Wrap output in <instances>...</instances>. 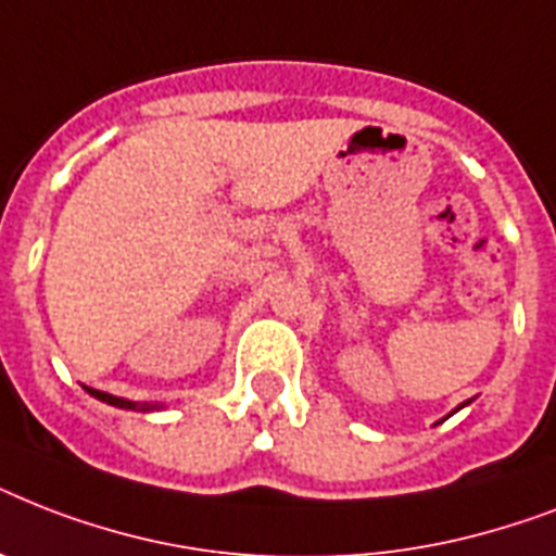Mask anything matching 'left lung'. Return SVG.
Masks as SVG:
<instances>
[{
  "label": "left lung",
  "mask_w": 556,
  "mask_h": 556,
  "mask_svg": "<svg viewBox=\"0 0 556 556\" xmlns=\"http://www.w3.org/2000/svg\"><path fill=\"white\" fill-rule=\"evenodd\" d=\"M467 404H470V401H465V404H458L456 409H453V413H458V409H462V406H467ZM453 413H450V415H453Z\"/></svg>",
  "instance_id": "8db88e82"
}]
</instances>
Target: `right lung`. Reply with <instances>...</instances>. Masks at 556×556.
<instances>
[{"label":"right lung","instance_id":"right-lung-1","mask_svg":"<svg viewBox=\"0 0 556 556\" xmlns=\"http://www.w3.org/2000/svg\"><path fill=\"white\" fill-rule=\"evenodd\" d=\"M89 395H94L98 401H103V404L117 406V409H138V413H152V409H161V404H138V401H129V397H117V395H109V392H100V389H89Z\"/></svg>","mask_w":556,"mask_h":556}]
</instances>
